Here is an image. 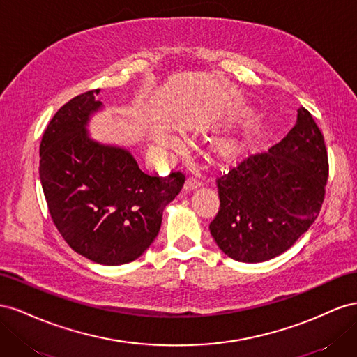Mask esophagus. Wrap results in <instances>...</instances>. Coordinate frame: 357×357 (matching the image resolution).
I'll return each mask as SVG.
<instances>
[{
	"label": "esophagus",
	"instance_id": "obj_1",
	"mask_svg": "<svg viewBox=\"0 0 357 357\" xmlns=\"http://www.w3.org/2000/svg\"><path fill=\"white\" fill-rule=\"evenodd\" d=\"M200 185H202V181H200L199 178H196V176H188L187 181H185L184 188H185V191H192V190L199 188Z\"/></svg>",
	"mask_w": 357,
	"mask_h": 357
}]
</instances>
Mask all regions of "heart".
<instances>
[{
	"mask_svg": "<svg viewBox=\"0 0 357 357\" xmlns=\"http://www.w3.org/2000/svg\"><path fill=\"white\" fill-rule=\"evenodd\" d=\"M157 145H160V146H162V148H170V146H175L176 145V139L173 137V136H170V135H160L158 137H157Z\"/></svg>",
	"mask_w": 357,
	"mask_h": 357,
	"instance_id": "1",
	"label": "heart"
}]
</instances>
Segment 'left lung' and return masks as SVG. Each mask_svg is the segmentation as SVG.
Segmentation results:
<instances>
[{
  "instance_id": "left-lung-1",
  "label": "left lung",
  "mask_w": 357,
  "mask_h": 357,
  "mask_svg": "<svg viewBox=\"0 0 357 357\" xmlns=\"http://www.w3.org/2000/svg\"><path fill=\"white\" fill-rule=\"evenodd\" d=\"M328 170L321 131L301 107L281 142L239 160L218 178L220 211L209 230L220 250L243 263L287 251L317 218Z\"/></svg>"
}]
</instances>
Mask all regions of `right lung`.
<instances>
[{
    "label": "right lung",
    "instance_id": "obj_1",
    "mask_svg": "<svg viewBox=\"0 0 357 357\" xmlns=\"http://www.w3.org/2000/svg\"><path fill=\"white\" fill-rule=\"evenodd\" d=\"M100 89L61 107L40 144V181L58 231L80 256L106 266L136 260L157 238L162 211L185 176H151L131 152L89 136Z\"/></svg>",
    "mask_w": 357,
    "mask_h": 357
}]
</instances>
